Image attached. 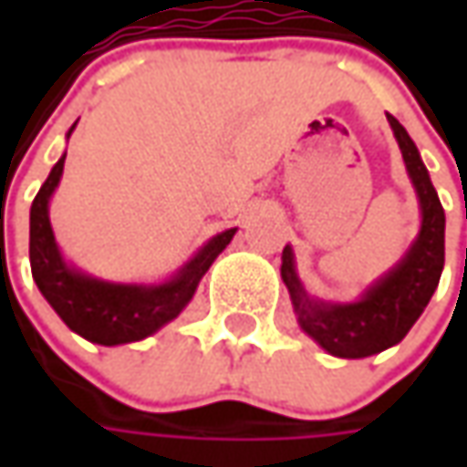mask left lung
Masks as SVG:
<instances>
[{
	"label": "left lung",
	"instance_id": "left-lung-1",
	"mask_svg": "<svg viewBox=\"0 0 467 467\" xmlns=\"http://www.w3.org/2000/svg\"><path fill=\"white\" fill-rule=\"evenodd\" d=\"M387 121L400 145L405 169L421 205V231L403 260L385 278L368 285L358 301L332 304L312 298L304 291L296 275L294 249H283L280 275L294 301L298 325L337 358H367L400 343L421 317L429 298L434 296L444 267V210L437 189L429 179L416 142L405 132L403 124L389 114Z\"/></svg>",
	"mask_w": 467,
	"mask_h": 467
}]
</instances>
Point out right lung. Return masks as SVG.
Instances as JSON below:
<instances>
[{
	"instance_id": "add662e5",
	"label": "right lung",
	"mask_w": 467,
	"mask_h": 467,
	"mask_svg": "<svg viewBox=\"0 0 467 467\" xmlns=\"http://www.w3.org/2000/svg\"><path fill=\"white\" fill-rule=\"evenodd\" d=\"M72 130L67 132V137L72 135ZM64 158L67 155L57 161V166L51 169L30 207L33 280L46 301L54 306V312L62 317L64 325L82 335L85 340L99 346H121V343L142 340L184 312L202 275L231 244L236 228H228L223 234L213 236L166 283L135 285V283H109V280L90 278L64 262L48 221V200L62 179Z\"/></svg>"
}]
</instances>
